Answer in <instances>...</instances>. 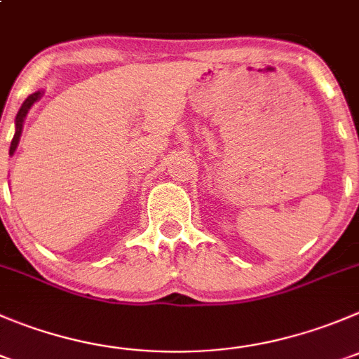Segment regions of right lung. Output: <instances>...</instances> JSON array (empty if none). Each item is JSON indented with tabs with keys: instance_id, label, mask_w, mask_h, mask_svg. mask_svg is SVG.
<instances>
[{
	"instance_id": "1",
	"label": "right lung",
	"mask_w": 359,
	"mask_h": 359,
	"mask_svg": "<svg viewBox=\"0 0 359 359\" xmlns=\"http://www.w3.org/2000/svg\"><path fill=\"white\" fill-rule=\"evenodd\" d=\"M42 93H43V91H36V93L29 95V97L22 102V105H20L19 112H17V118H15V135H13L12 144H10V155H13V151H15L17 144H19V137H20V132H22L24 118H26L28 111H29V109H32V105L35 104L36 100H40Z\"/></svg>"
}]
</instances>
